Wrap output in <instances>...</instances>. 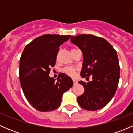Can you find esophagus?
<instances>
[{"instance_id": "obj_1", "label": "esophagus", "mask_w": 133, "mask_h": 133, "mask_svg": "<svg viewBox=\"0 0 133 133\" xmlns=\"http://www.w3.org/2000/svg\"><path fill=\"white\" fill-rule=\"evenodd\" d=\"M77 83H78V82L76 81V80H73V84H74V85H76V84H77Z\"/></svg>"}]
</instances>
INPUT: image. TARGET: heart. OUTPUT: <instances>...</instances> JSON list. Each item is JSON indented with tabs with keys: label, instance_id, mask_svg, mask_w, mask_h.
Returning <instances> with one entry per match:
<instances>
[{
	"label": "heart",
	"instance_id": "obj_1",
	"mask_svg": "<svg viewBox=\"0 0 133 133\" xmlns=\"http://www.w3.org/2000/svg\"><path fill=\"white\" fill-rule=\"evenodd\" d=\"M76 68H73V67H67L64 69V72L66 73L67 75H69V76L71 77H74L76 74Z\"/></svg>",
	"mask_w": 133,
	"mask_h": 133
}]
</instances>
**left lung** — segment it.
<instances>
[{"instance_id": "1", "label": "left lung", "mask_w": 133, "mask_h": 133, "mask_svg": "<svg viewBox=\"0 0 133 133\" xmlns=\"http://www.w3.org/2000/svg\"><path fill=\"white\" fill-rule=\"evenodd\" d=\"M71 41L82 51L83 64L80 75L92 80L78 82L84 92L78 96L82 108L96 111L105 107L115 95L120 78L117 53L106 40L92 35H79L71 37Z\"/></svg>"}]
</instances>
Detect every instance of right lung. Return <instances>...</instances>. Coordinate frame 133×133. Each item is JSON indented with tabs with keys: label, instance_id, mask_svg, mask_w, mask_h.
<instances>
[{
	"label": "right lung",
	"instance_id": "obj_1",
	"mask_svg": "<svg viewBox=\"0 0 133 133\" xmlns=\"http://www.w3.org/2000/svg\"><path fill=\"white\" fill-rule=\"evenodd\" d=\"M71 35H44L26 45L20 59L19 78L29 104L42 112L56 109L61 104L63 94L73 85L72 79L64 73L57 80L49 76L56 63L58 48Z\"/></svg>",
	"mask_w": 133,
	"mask_h": 133
}]
</instances>
